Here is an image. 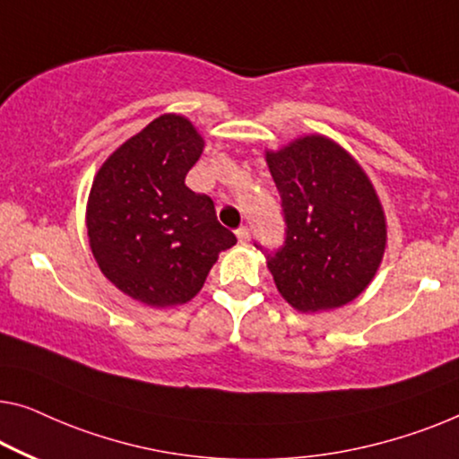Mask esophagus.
Instances as JSON below:
<instances>
[{
    "instance_id": "esophagus-1",
    "label": "esophagus",
    "mask_w": 459,
    "mask_h": 459,
    "mask_svg": "<svg viewBox=\"0 0 459 459\" xmlns=\"http://www.w3.org/2000/svg\"><path fill=\"white\" fill-rule=\"evenodd\" d=\"M237 238H238V243H241V245H245V243H249V229L247 227H238L237 230Z\"/></svg>"
}]
</instances>
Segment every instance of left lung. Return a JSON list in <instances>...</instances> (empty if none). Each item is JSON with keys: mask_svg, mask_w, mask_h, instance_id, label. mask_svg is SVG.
<instances>
[{"mask_svg": "<svg viewBox=\"0 0 459 459\" xmlns=\"http://www.w3.org/2000/svg\"><path fill=\"white\" fill-rule=\"evenodd\" d=\"M265 160L286 222L284 245L265 255L278 292L303 313L351 303L371 284L387 243L373 183L340 143L319 134L268 150Z\"/></svg>", "mask_w": 459, "mask_h": 459, "instance_id": "left-lung-1", "label": "left lung"}]
</instances>
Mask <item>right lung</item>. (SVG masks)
I'll list each match as a JSON object with an SVG mask.
<instances>
[{
	"label": "right lung",
	"mask_w": 459,
	"mask_h": 459,
	"mask_svg": "<svg viewBox=\"0 0 459 459\" xmlns=\"http://www.w3.org/2000/svg\"><path fill=\"white\" fill-rule=\"evenodd\" d=\"M204 152L189 119L167 113L115 150L94 177L86 229L100 272L148 307L194 299L237 237L186 175Z\"/></svg>",
	"instance_id": "1"
}]
</instances>
